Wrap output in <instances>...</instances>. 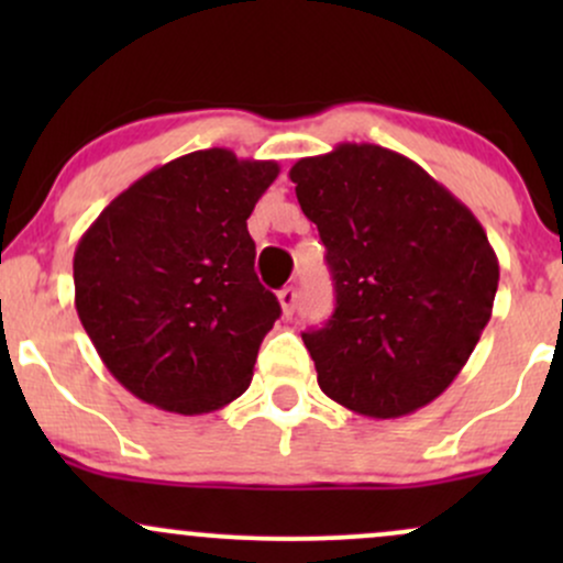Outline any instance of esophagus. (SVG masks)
Instances as JSON below:
<instances>
[{
  "mask_svg": "<svg viewBox=\"0 0 563 563\" xmlns=\"http://www.w3.org/2000/svg\"><path fill=\"white\" fill-rule=\"evenodd\" d=\"M277 299H280L283 314H286V318H290V314L296 312V288H283L280 294H277Z\"/></svg>",
  "mask_w": 563,
  "mask_h": 563,
  "instance_id": "obj_1",
  "label": "esophagus"
}]
</instances>
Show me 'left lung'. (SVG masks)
<instances>
[{
  "mask_svg": "<svg viewBox=\"0 0 563 563\" xmlns=\"http://www.w3.org/2000/svg\"><path fill=\"white\" fill-rule=\"evenodd\" d=\"M335 288L320 331L301 333L328 397L397 418L434 402L479 344L500 267L487 232L416 161L341 142L290 166Z\"/></svg>",
  "mask_w": 563,
  "mask_h": 563,
  "instance_id": "left-lung-1",
  "label": "left lung"
}]
</instances>
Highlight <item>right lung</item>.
<instances>
[{"instance_id":"1","label":"right lung","mask_w":563,"mask_h":563,"mask_svg":"<svg viewBox=\"0 0 563 563\" xmlns=\"http://www.w3.org/2000/svg\"><path fill=\"white\" fill-rule=\"evenodd\" d=\"M277 174L228 147L187 153L129 185L81 235L76 312L142 402L200 416L249 389L280 303L254 273L245 219Z\"/></svg>"}]
</instances>
